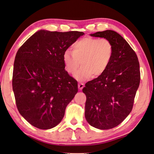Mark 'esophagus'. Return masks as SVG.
Listing matches in <instances>:
<instances>
[{
    "label": "esophagus",
    "instance_id": "34e87169",
    "mask_svg": "<svg viewBox=\"0 0 154 154\" xmlns=\"http://www.w3.org/2000/svg\"><path fill=\"white\" fill-rule=\"evenodd\" d=\"M83 87H84V84H83V83H78V88L80 90H82L83 88Z\"/></svg>",
    "mask_w": 154,
    "mask_h": 154
}]
</instances>
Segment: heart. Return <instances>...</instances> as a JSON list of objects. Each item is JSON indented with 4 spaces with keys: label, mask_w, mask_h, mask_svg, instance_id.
<instances>
[{
    "label": "heart",
    "mask_w": 154,
    "mask_h": 154,
    "mask_svg": "<svg viewBox=\"0 0 154 154\" xmlns=\"http://www.w3.org/2000/svg\"><path fill=\"white\" fill-rule=\"evenodd\" d=\"M73 51L67 49L63 54V62L67 72H75L80 65V69L74 74L76 80L85 81L103 74L108 68L112 58L114 47L107 38L85 37L76 42Z\"/></svg>",
    "instance_id": "heart-1"
}]
</instances>
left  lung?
<instances>
[{"label": "left lung", "mask_w": 154, "mask_h": 154, "mask_svg": "<svg viewBox=\"0 0 154 154\" xmlns=\"http://www.w3.org/2000/svg\"><path fill=\"white\" fill-rule=\"evenodd\" d=\"M90 35L110 40L114 51L106 71L83 88L87 97L85 117L93 127L111 129L132 111L140 83L139 63L136 53L117 32L106 30Z\"/></svg>", "instance_id": "left-lung-1"}]
</instances>
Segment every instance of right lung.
<instances>
[{
    "instance_id": "add662e5",
    "label": "right lung",
    "mask_w": 154,
    "mask_h": 154,
    "mask_svg": "<svg viewBox=\"0 0 154 154\" xmlns=\"http://www.w3.org/2000/svg\"><path fill=\"white\" fill-rule=\"evenodd\" d=\"M83 35L41 29L18 50L13 91L18 112L35 127L48 130L58 125L78 92L77 81L65 70L63 54Z\"/></svg>"
}]
</instances>
